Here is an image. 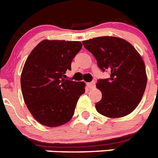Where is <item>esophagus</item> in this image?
<instances>
[{
    "label": "esophagus",
    "instance_id": "1",
    "mask_svg": "<svg viewBox=\"0 0 158 158\" xmlns=\"http://www.w3.org/2000/svg\"><path fill=\"white\" fill-rule=\"evenodd\" d=\"M87 87H88V88H90V89H92V88H94V87H95V82L92 81V82H91V83H87Z\"/></svg>",
    "mask_w": 158,
    "mask_h": 158
}]
</instances>
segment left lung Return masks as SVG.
Wrapping results in <instances>:
<instances>
[{"instance_id": "1", "label": "left lung", "mask_w": 158, "mask_h": 158, "mask_svg": "<svg viewBox=\"0 0 158 158\" xmlns=\"http://www.w3.org/2000/svg\"><path fill=\"white\" fill-rule=\"evenodd\" d=\"M93 54L98 67L108 71L110 78L98 79L102 99L95 104L97 112L111 118L127 116L140 102L147 83L145 66L136 49L116 37H99L83 42Z\"/></svg>"}]
</instances>
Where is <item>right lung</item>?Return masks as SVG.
Segmentation results:
<instances>
[{
  "label": "right lung",
  "mask_w": 158,
  "mask_h": 158,
  "mask_svg": "<svg viewBox=\"0 0 158 158\" xmlns=\"http://www.w3.org/2000/svg\"><path fill=\"white\" fill-rule=\"evenodd\" d=\"M82 46L80 42L43 40L28 56L21 75L22 95L32 116L42 125L60 126L75 113L85 83L63 78Z\"/></svg>",
  "instance_id": "add662e5"
}]
</instances>
